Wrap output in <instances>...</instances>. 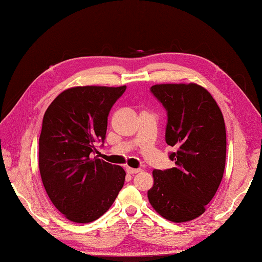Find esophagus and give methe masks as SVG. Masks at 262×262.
Returning <instances> with one entry per match:
<instances>
[{"mask_svg": "<svg viewBox=\"0 0 262 262\" xmlns=\"http://www.w3.org/2000/svg\"><path fill=\"white\" fill-rule=\"evenodd\" d=\"M126 172L128 174H136V173H138V172H140V169H133V168H129V166H127Z\"/></svg>", "mask_w": 262, "mask_h": 262, "instance_id": "1", "label": "esophagus"}]
</instances>
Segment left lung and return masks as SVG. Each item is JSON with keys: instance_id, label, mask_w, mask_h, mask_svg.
<instances>
[{"instance_id": "obj_1", "label": "left lung", "mask_w": 262, "mask_h": 262, "mask_svg": "<svg viewBox=\"0 0 262 262\" xmlns=\"http://www.w3.org/2000/svg\"><path fill=\"white\" fill-rule=\"evenodd\" d=\"M151 92L168 113L165 142L177 148L174 168L154 170L147 191L152 207L165 220L197 219L219 189L226 159L223 114L211 94L196 83L155 84Z\"/></svg>"}]
</instances>
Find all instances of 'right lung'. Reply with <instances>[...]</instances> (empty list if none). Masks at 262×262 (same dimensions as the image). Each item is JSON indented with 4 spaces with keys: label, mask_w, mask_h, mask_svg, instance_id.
Listing matches in <instances>:
<instances>
[{
    "label": "right lung",
    "mask_w": 262,
    "mask_h": 262,
    "mask_svg": "<svg viewBox=\"0 0 262 262\" xmlns=\"http://www.w3.org/2000/svg\"><path fill=\"white\" fill-rule=\"evenodd\" d=\"M126 85L74 86L49 104L39 137V171L53 205L74 223L98 220L114 204L126 172L98 157L108 115Z\"/></svg>",
    "instance_id": "right-lung-1"
}]
</instances>
